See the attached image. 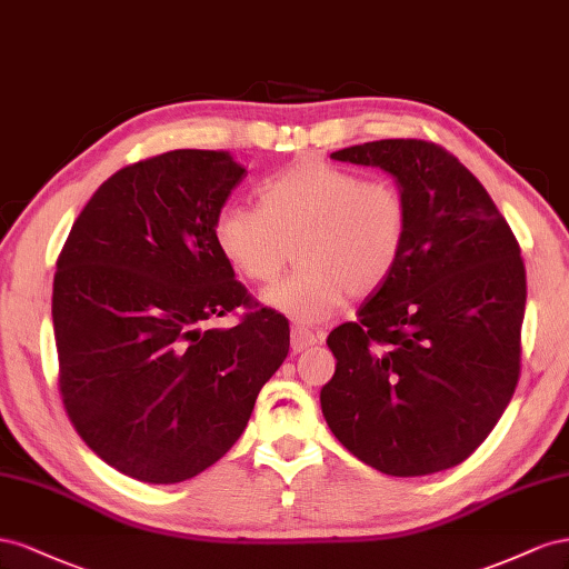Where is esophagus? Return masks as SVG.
Masks as SVG:
<instances>
[{
  "instance_id": "1",
  "label": "esophagus",
  "mask_w": 569,
  "mask_h": 569,
  "mask_svg": "<svg viewBox=\"0 0 569 569\" xmlns=\"http://www.w3.org/2000/svg\"><path fill=\"white\" fill-rule=\"evenodd\" d=\"M321 340H323V333H315L310 329L293 327V331H290V348H293V352H302L307 348L321 343Z\"/></svg>"
}]
</instances>
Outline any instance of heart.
<instances>
[{"label": "heart", "instance_id": "obj_1", "mask_svg": "<svg viewBox=\"0 0 569 569\" xmlns=\"http://www.w3.org/2000/svg\"><path fill=\"white\" fill-rule=\"evenodd\" d=\"M408 238L410 207L396 186L319 159L267 178L259 207L226 202L214 219L219 252L248 281H273L298 250L300 269L262 293L298 323L329 319L348 296L377 293Z\"/></svg>", "mask_w": 569, "mask_h": 569}]
</instances>
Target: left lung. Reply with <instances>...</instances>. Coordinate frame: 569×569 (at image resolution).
I'll return each mask as SVG.
<instances>
[{"label": "left lung", "mask_w": 569, "mask_h": 569, "mask_svg": "<svg viewBox=\"0 0 569 569\" xmlns=\"http://www.w3.org/2000/svg\"><path fill=\"white\" fill-rule=\"evenodd\" d=\"M331 159L391 173L410 207L396 273L327 338L321 412L357 460L391 477L456 467L483 443L519 379L527 302L517 238L441 144L377 140Z\"/></svg>", "instance_id": "1"}]
</instances>
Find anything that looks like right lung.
Returning a JSON list of instances; mask_svg holds the SVG:
<instances>
[{
    "instance_id": "right-lung-1",
    "label": "right lung",
    "mask_w": 569,
    "mask_h": 569,
    "mask_svg": "<svg viewBox=\"0 0 569 569\" xmlns=\"http://www.w3.org/2000/svg\"><path fill=\"white\" fill-rule=\"evenodd\" d=\"M242 176L223 150L136 161L97 188L57 259L63 408L126 477L178 483L212 467L288 355V319L252 302L214 240ZM238 306L236 328L203 327Z\"/></svg>"
}]
</instances>
